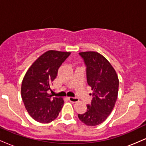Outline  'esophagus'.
<instances>
[{"label":"esophagus","mask_w":146,"mask_h":146,"mask_svg":"<svg viewBox=\"0 0 146 146\" xmlns=\"http://www.w3.org/2000/svg\"><path fill=\"white\" fill-rule=\"evenodd\" d=\"M68 99L70 102H73V103H76V102L79 101V99L76 98V97H69V98H68Z\"/></svg>","instance_id":"esophagus-1"}]
</instances>
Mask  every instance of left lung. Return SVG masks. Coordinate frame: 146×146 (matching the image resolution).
<instances>
[{
  "instance_id": "obj_1",
  "label": "left lung",
  "mask_w": 146,
  "mask_h": 146,
  "mask_svg": "<svg viewBox=\"0 0 146 146\" xmlns=\"http://www.w3.org/2000/svg\"><path fill=\"white\" fill-rule=\"evenodd\" d=\"M86 66L87 83L93 90V100L87 105V111L79 114L81 121L94 126L102 123L111 113L117 101L119 79L109 62L95 51L79 53Z\"/></svg>"
}]
</instances>
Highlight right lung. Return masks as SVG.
Returning a JSON list of instances; mask_svg holds the SVG:
<instances>
[{"instance_id": "right-lung-1", "label": "right lung", "mask_w": 146, "mask_h": 146, "mask_svg": "<svg viewBox=\"0 0 146 146\" xmlns=\"http://www.w3.org/2000/svg\"><path fill=\"white\" fill-rule=\"evenodd\" d=\"M70 52L50 50L37 59L27 71L21 86L25 108L33 119L49 123L57 118L64 105L62 98L53 97L51 85L58 68L70 56Z\"/></svg>"}]
</instances>
